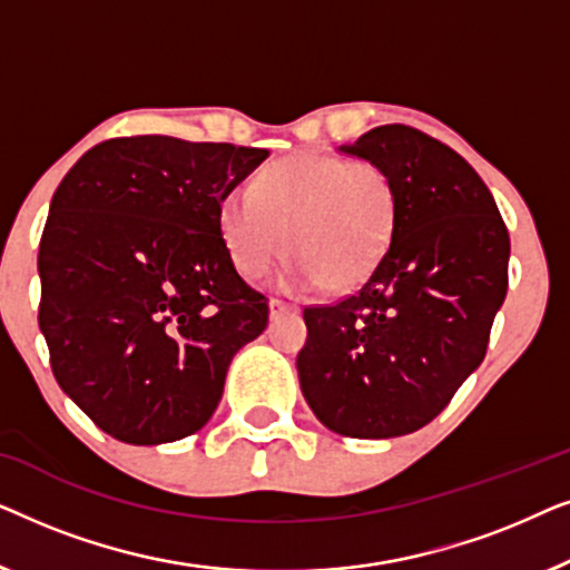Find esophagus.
Wrapping results in <instances>:
<instances>
[{"mask_svg":"<svg viewBox=\"0 0 570 570\" xmlns=\"http://www.w3.org/2000/svg\"><path fill=\"white\" fill-rule=\"evenodd\" d=\"M269 314H272V316H279V314H298V306H295V303H285V301L272 298V301H269Z\"/></svg>","mask_w":570,"mask_h":570,"instance_id":"34e87169","label":"esophagus"}]
</instances>
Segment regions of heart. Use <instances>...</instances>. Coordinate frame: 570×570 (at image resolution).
Masks as SVG:
<instances>
[{
    "label": "heart",
    "instance_id": "obj_1",
    "mask_svg": "<svg viewBox=\"0 0 570 570\" xmlns=\"http://www.w3.org/2000/svg\"><path fill=\"white\" fill-rule=\"evenodd\" d=\"M400 197L386 168L337 155H293L264 166L252 194L230 191L217 209L223 244L246 277L293 264L279 287L342 293L361 285L392 246Z\"/></svg>",
    "mask_w": 570,
    "mask_h": 570
}]
</instances>
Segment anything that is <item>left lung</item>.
I'll return each instance as SVG.
<instances>
[{"mask_svg":"<svg viewBox=\"0 0 570 570\" xmlns=\"http://www.w3.org/2000/svg\"><path fill=\"white\" fill-rule=\"evenodd\" d=\"M340 153L379 163L400 197L392 246L353 295L306 308L301 392L350 439L431 423L488 350L509 287L511 240L470 163L423 131L386 124Z\"/></svg>","mask_w":570,"mask_h":570,"instance_id":"1","label":"left lung"}]
</instances>
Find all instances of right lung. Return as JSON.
Listing matches in <instances>:
<instances>
[{
	"mask_svg": "<svg viewBox=\"0 0 570 570\" xmlns=\"http://www.w3.org/2000/svg\"><path fill=\"white\" fill-rule=\"evenodd\" d=\"M267 155L163 135L106 139L53 191L38 326L59 386L116 441L197 433L233 355L267 326V298L233 267L217 223L223 197Z\"/></svg>",
	"mask_w": 570,
	"mask_h": 570,
	"instance_id": "obj_1",
	"label": "right lung"
}]
</instances>
